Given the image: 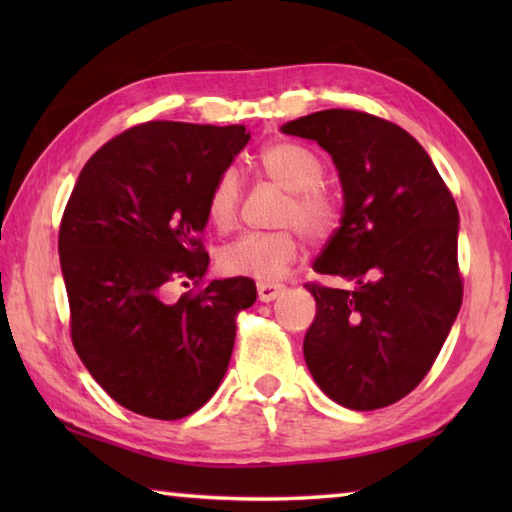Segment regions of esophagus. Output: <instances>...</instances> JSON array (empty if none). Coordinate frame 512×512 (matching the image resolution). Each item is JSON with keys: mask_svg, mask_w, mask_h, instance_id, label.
I'll return each instance as SVG.
<instances>
[{"mask_svg": "<svg viewBox=\"0 0 512 512\" xmlns=\"http://www.w3.org/2000/svg\"><path fill=\"white\" fill-rule=\"evenodd\" d=\"M282 291H284L282 284H273V282H259L257 284V296H259V300H262V302L275 300Z\"/></svg>", "mask_w": 512, "mask_h": 512, "instance_id": "esophagus-1", "label": "esophagus"}]
</instances>
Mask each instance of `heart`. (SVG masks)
I'll use <instances>...</instances> for the list:
<instances>
[{"instance_id": "obj_1", "label": "heart", "mask_w": 512, "mask_h": 512, "mask_svg": "<svg viewBox=\"0 0 512 512\" xmlns=\"http://www.w3.org/2000/svg\"><path fill=\"white\" fill-rule=\"evenodd\" d=\"M257 167L268 180L287 189L280 223H293L309 239H327L339 223V205L320 185L325 164L305 144L271 142L257 153ZM241 205V183L232 169L214 180L207 196V219L216 230L235 228ZM300 239L293 228L273 232H246L221 250L223 273L253 277L259 282H275L287 273L298 257Z\"/></svg>"}]
</instances>
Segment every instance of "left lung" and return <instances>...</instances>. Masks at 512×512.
<instances>
[{
    "label": "left lung",
    "mask_w": 512,
    "mask_h": 512,
    "mask_svg": "<svg viewBox=\"0 0 512 512\" xmlns=\"http://www.w3.org/2000/svg\"><path fill=\"white\" fill-rule=\"evenodd\" d=\"M282 133L332 155L343 216L314 271L354 282L305 284L316 298L302 343L307 368L345 409H384L431 370L461 309L454 196L427 151L393 121L334 108L293 119Z\"/></svg>",
    "instance_id": "obj_1"
}]
</instances>
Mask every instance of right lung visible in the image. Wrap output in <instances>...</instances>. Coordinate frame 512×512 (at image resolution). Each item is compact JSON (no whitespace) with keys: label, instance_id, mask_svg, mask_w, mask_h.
Listing matches in <instances>:
<instances>
[{"label":"right lung","instance_id":"obj_1","mask_svg":"<svg viewBox=\"0 0 512 512\" xmlns=\"http://www.w3.org/2000/svg\"><path fill=\"white\" fill-rule=\"evenodd\" d=\"M250 140L246 126L146 121L112 137L76 180L58 232L74 350L124 409L180 420L228 370L248 277L205 280L201 235L214 180ZM198 292L163 300L171 283Z\"/></svg>","mask_w":512,"mask_h":512}]
</instances>
